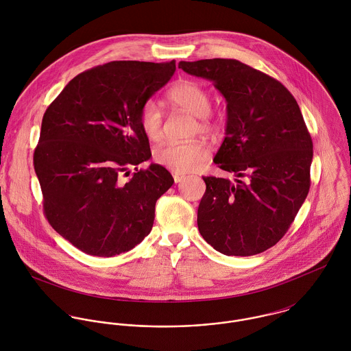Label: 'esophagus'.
<instances>
[{"label":"esophagus","instance_id":"esophagus-1","mask_svg":"<svg viewBox=\"0 0 351 351\" xmlns=\"http://www.w3.org/2000/svg\"><path fill=\"white\" fill-rule=\"evenodd\" d=\"M173 178H174V182H176V184H178V182L184 181V180L186 178V176H185V174H182V173H173Z\"/></svg>","mask_w":351,"mask_h":351}]
</instances>
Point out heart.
Wrapping results in <instances>:
<instances>
[{"mask_svg": "<svg viewBox=\"0 0 351 351\" xmlns=\"http://www.w3.org/2000/svg\"><path fill=\"white\" fill-rule=\"evenodd\" d=\"M167 100L191 114L200 117L199 130L210 132L213 123L208 114L210 112V96L195 81H184L176 85L167 95ZM139 125L145 136L156 142L162 138V110L155 101H146L139 112ZM209 158V150L202 142H166L154 150V160L176 173H189L197 170Z\"/></svg>", "mask_w": 351, "mask_h": 351, "instance_id": "heart-1", "label": "heart"}]
</instances>
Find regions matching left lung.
<instances>
[{
  "label": "left lung",
  "mask_w": 351,
  "mask_h": 351,
  "mask_svg": "<svg viewBox=\"0 0 351 351\" xmlns=\"http://www.w3.org/2000/svg\"><path fill=\"white\" fill-rule=\"evenodd\" d=\"M178 67L210 81L227 101L226 138L213 162L247 178L202 177L201 237L224 255L263 252L287 234L309 192L313 146L299 104L281 82L237 59Z\"/></svg>",
  "instance_id": "1"
}]
</instances>
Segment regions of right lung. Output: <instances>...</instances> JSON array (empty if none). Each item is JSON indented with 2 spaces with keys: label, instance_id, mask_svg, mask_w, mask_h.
I'll return each mask as SVG.
<instances>
[{
  "label": "right lung",
  "instance_id": "add662e5",
  "mask_svg": "<svg viewBox=\"0 0 351 351\" xmlns=\"http://www.w3.org/2000/svg\"><path fill=\"white\" fill-rule=\"evenodd\" d=\"M174 71L176 60L109 62L74 77L47 108L34 166L45 215L74 247L113 256L150 234L174 180L156 163L138 170L151 156L139 112Z\"/></svg>",
  "mask_w": 351,
  "mask_h": 351
}]
</instances>
